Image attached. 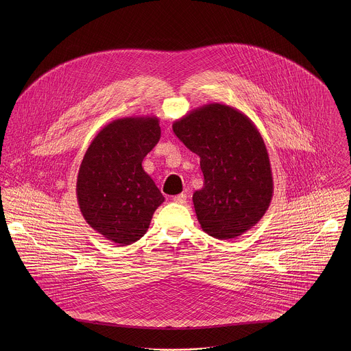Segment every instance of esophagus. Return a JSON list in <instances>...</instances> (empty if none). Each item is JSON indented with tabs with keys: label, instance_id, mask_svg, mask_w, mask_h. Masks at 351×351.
<instances>
[{
	"label": "esophagus",
	"instance_id": "34e87169",
	"mask_svg": "<svg viewBox=\"0 0 351 351\" xmlns=\"http://www.w3.org/2000/svg\"><path fill=\"white\" fill-rule=\"evenodd\" d=\"M173 201L177 202V204H185L186 202V195L181 193V195H177L173 197Z\"/></svg>",
	"mask_w": 351,
	"mask_h": 351
}]
</instances>
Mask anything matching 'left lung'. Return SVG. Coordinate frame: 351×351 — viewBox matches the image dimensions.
I'll list each match as a JSON object with an SVG mask.
<instances>
[{"instance_id": "left-lung-1", "label": "left lung", "mask_w": 351, "mask_h": 351, "mask_svg": "<svg viewBox=\"0 0 351 351\" xmlns=\"http://www.w3.org/2000/svg\"><path fill=\"white\" fill-rule=\"evenodd\" d=\"M177 138L200 156L204 185L193 193L202 231L232 239L252 228L273 197L265 142L250 119L226 104H206L173 123Z\"/></svg>"}]
</instances>
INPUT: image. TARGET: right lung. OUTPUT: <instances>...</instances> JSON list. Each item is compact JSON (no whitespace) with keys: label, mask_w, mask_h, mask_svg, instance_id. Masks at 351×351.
I'll return each mask as SVG.
<instances>
[{"label":"right lung","mask_w":351,"mask_h":351,"mask_svg":"<svg viewBox=\"0 0 351 351\" xmlns=\"http://www.w3.org/2000/svg\"><path fill=\"white\" fill-rule=\"evenodd\" d=\"M159 138L156 116L113 120L95 136L80 166L81 213L95 231L119 246L139 241L165 201L142 167Z\"/></svg>","instance_id":"add662e5"}]
</instances>
